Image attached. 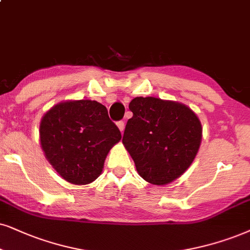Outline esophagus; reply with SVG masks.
<instances>
[{
    "mask_svg": "<svg viewBox=\"0 0 250 250\" xmlns=\"http://www.w3.org/2000/svg\"><path fill=\"white\" fill-rule=\"evenodd\" d=\"M116 125H118V127H119V129H120V131L123 132V130H125V121H119L118 123H116Z\"/></svg>",
    "mask_w": 250,
    "mask_h": 250,
    "instance_id": "1",
    "label": "esophagus"
}]
</instances>
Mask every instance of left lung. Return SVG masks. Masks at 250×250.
<instances>
[{"label":"left lung","instance_id":"1","mask_svg":"<svg viewBox=\"0 0 250 250\" xmlns=\"http://www.w3.org/2000/svg\"><path fill=\"white\" fill-rule=\"evenodd\" d=\"M122 143L138 174L152 185L174 181L191 165L200 148L202 125L197 115L182 104L137 97L129 104Z\"/></svg>","mask_w":250,"mask_h":250}]
</instances>
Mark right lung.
<instances>
[{
	"label": "right lung",
	"instance_id": "obj_1",
	"mask_svg": "<svg viewBox=\"0 0 250 250\" xmlns=\"http://www.w3.org/2000/svg\"><path fill=\"white\" fill-rule=\"evenodd\" d=\"M121 140L107 108L94 100L65 102L49 109L40 123V143L56 172L74 185L102 174L107 153Z\"/></svg>",
	"mask_w": 250,
	"mask_h": 250
}]
</instances>
